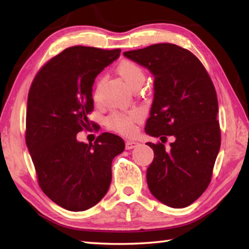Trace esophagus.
Segmentation results:
<instances>
[{
    "mask_svg": "<svg viewBox=\"0 0 249 249\" xmlns=\"http://www.w3.org/2000/svg\"><path fill=\"white\" fill-rule=\"evenodd\" d=\"M138 146V142H134V141H127L125 142V147L126 149L129 150V149H133L135 147Z\"/></svg>",
    "mask_w": 249,
    "mask_h": 249,
    "instance_id": "obj_1",
    "label": "esophagus"
}]
</instances>
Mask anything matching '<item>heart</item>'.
I'll return each mask as SVG.
<instances>
[{"instance_id": "b5f03b06", "label": "heart", "mask_w": 249, "mask_h": 249, "mask_svg": "<svg viewBox=\"0 0 249 249\" xmlns=\"http://www.w3.org/2000/svg\"><path fill=\"white\" fill-rule=\"evenodd\" d=\"M117 72L121 75V78L132 88L137 83L142 82L145 80V73L140 65L135 64L133 61L124 60L117 67ZM101 80L96 83L94 89V96L96 98L99 94ZM142 119V113L140 109L132 108L128 111H117L108 117L107 123L108 126L113 130L122 133V134H130L134 132L135 125Z\"/></svg>"}]
</instances>
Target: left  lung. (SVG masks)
Here are the masks:
<instances>
[{"label": "left lung", "instance_id": "8db88e82", "mask_svg": "<svg viewBox=\"0 0 249 249\" xmlns=\"http://www.w3.org/2000/svg\"><path fill=\"white\" fill-rule=\"evenodd\" d=\"M124 56L154 75V101L146 134L175 138L169 149L147 142L155 157L147 184L156 199L170 208L193 203L211 181L221 147L216 92L203 65L189 50L156 44Z\"/></svg>", "mask_w": 249, "mask_h": 249}]
</instances>
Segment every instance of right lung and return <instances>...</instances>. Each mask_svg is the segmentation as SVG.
Returning <instances> with one entry per match:
<instances>
[{"mask_svg": "<svg viewBox=\"0 0 249 249\" xmlns=\"http://www.w3.org/2000/svg\"><path fill=\"white\" fill-rule=\"evenodd\" d=\"M121 49L73 46L46 64L27 99L26 145L41 190L54 203L80 212L107 195L112 160L125 148L117 135L103 133L93 145L78 142L93 111L92 87Z\"/></svg>", "mask_w": 249, "mask_h": 249, "instance_id": "obj_1", "label": "right lung"}]
</instances>
